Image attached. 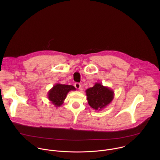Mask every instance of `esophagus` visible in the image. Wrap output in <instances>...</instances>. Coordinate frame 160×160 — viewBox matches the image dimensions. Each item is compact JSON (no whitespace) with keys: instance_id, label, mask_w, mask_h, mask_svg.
Returning <instances> with one entry per match:
<instances>
[{"instance_id":"esophagus-1","label":"esophagus","mask_w":160,"mask_h":160,"mask_svg":"<svg viewBox=\"0 0 160 160\" xmlns=\"http://www.w3.org/2000/svg\"><path fill=\"white\" fill-rule=\"evenodd\" d=\"M75 87L77 89H80V87H81V85H80V83L77 82V83H75Z\"/></svg>"}]
</instances>
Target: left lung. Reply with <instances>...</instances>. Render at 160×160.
Segmentation results:
<instances>
[{
	"label": "left lung",
	"mask_w": 160,
	"mask_h": 160,
	"mask_svg": "<svg viewBox=\"0 0 160 160\" xmlns=\"http://www.w3.org/2000/svg\"><path fill=\"white\" fill-rule=\"evenodd\" d=\"M88 103L96 111H100L109 105L114 98V91L101 83L95 85L85 90Z\"/></svg>",
	"instance_id": "8db88e82"
}]
</instances>
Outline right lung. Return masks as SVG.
<instances>
[{"mask_svg":"<svg viewBox=\"0 0 160 160\" xmlns=\"http://www.w3.org/2000/svg\"><path fill=\"white\" fill-rule=\"evenodd\" d=\"M75 90V87L71 85L56 83L49 90L48 99L56 107H59L63 104L67 94Z\"/></svg>","mask_w":160,"mask_h":160,"instance_id":"1","label":"right lung"}]
</instances>
